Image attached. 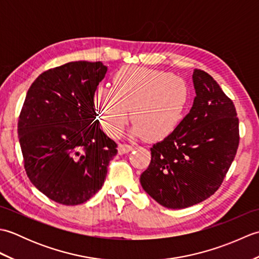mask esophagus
<instances>
[{
    "label": "esophagus",
    "mask_w": 259,
    "mask_h": 259,
    "mask_svg": "<svg viewBox=\"0 0 259 259\" xmlns=\"http://www.w3.org/2000/svg\"><path fill=\"white\" fill-rule=\"evenodd\" d=\"M133 146L130 145H126V144H119L118 145V152L120 155H123V153L129 152L130 150H133Z\"/></svg>",
    "instance_id": "obj_1"
}]
</instances>
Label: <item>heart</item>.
Masks as SVG:
<instances>
[{
  "mask_svg": "<svg viewBox=\"0 0 259 259\" xmlns=\"http://www.w3.org/2000/svg\"><path fill=\"white\" fill-rule=\"evenodd\" d=\"M188 83L178 75L145 67L121 68L113 85L99 87L96 107L102 128L117 136L129 121L134 136L161 140L172 134L188 107Z\"/></svg>",
  "mask_w": 259,
  "mask_h": 259,
  "instance_id": "heart-1",
  "label": "heart"
}]
</instances>
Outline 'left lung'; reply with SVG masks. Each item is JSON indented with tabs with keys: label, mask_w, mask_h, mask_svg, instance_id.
Here are the masks:
<instances>
[{
	"label": "left lung",
	"mask_w": 259,
	"mask_h": 259,
	"mask_svg": "<svg viewBox=\"0 0 259 259\" xmlns=\"http://www.w3.org/2000/svg\"><path fill=\"white\" fill-rule=\"evenodd\" d=\"M196 97L172 134L150 148L151 161L140 176L142 188L161 206L199 203L221 187L237 152L238 118L233 101L212 76L195 69Z\"/></svg>",
	"instance_id": "obj_1"
}]
</instances>
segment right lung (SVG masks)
<instances>
[{"label": "right lung", "mask_w": 259, "mask_h": 259, "mask_svg": "<svg viewBox=\"0 0 259 259\" xmlns=\"http://www.w3.org/2000/svg\"><path fill=\"white\" fill-rule=\"evenodd\" d=\"M101 61H74L40 74L27 90L18 136L27 177L51 200L83 203L101 189L117 144L96 119Z\"/></svg>", "instance_id": "add662e5"}]
</instances>
